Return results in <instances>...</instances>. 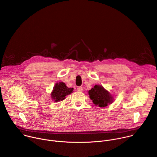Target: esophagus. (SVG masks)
Returning a JSON list of instances; mask_svg holds the SVG:
<instances>
[{
  "mask_svg": "<svg viewBox=\"0 0 157 157\" xmlns=\"http://www.w3.org/2000/svg\"><path fill=\"white\" fill-rule=\"evenodd\" d=\"M77 89H78V91H79V92H82V91H83V88H82V87H81V86L78 87Z\"/></svg>",
  "mask_w": 157,
  "mask_h": 157,
  "instance_id": "34e87169",
  "label": "esophagus"
}]
</instances>
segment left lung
Wrapping results in <instances>:
<instances>
[{
    "instance_id": "8db88e82",
    "label": "left lung",
    "mask_w": 157,
    "mask_h": 157,
    "mask_svg": "<svg viewBox=\"0 0 157 157\" xmlns=\"http://www.w3.org/2000/svg\"><path fill=\"white\" fill-rule=\"evenodd\" d=\"M89 98L95 105L104 107L114 101L113 95L110 94L102 86L96 84L88 91Z\"/></svg>"
}]
</instances>
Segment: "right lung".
<instances>
[{"label": "right lung", "instance_id": "1", "mask_svg": "<svg viewBox=\"0 0 157 157\" xmlns=\"http://www.w3.org/2000/svg\"><path fill=\"white\" fill-rule=\"evenodd\" d=\"M73 92V88L68 87L64 82H56L51 93V98L54 102H59L65 99L66 96Z\"/></svg>", "mask_w": 157, "mask_h": 157}]
</instances>
